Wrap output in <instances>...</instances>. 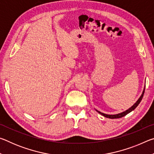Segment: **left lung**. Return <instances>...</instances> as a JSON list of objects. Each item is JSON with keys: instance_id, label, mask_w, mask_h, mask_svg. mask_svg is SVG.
Returning a JSON list of instances; mask_svg holds the SVG:
<instances>
[{"instance_id": "8db88e82", "label": "left lung", "mask_w": 154, "mask_h": 154, "mask_svg": "<svg viewBox=\"0 0 154 154\" xmlns=\"http://www.w3.org/2000/svg\"><path fill=\"white\" fill-rule=\"evenodd\" d=\"M145 86L144 88V89H143V91L142 92V94L140 95V96L139 97V98L138 99L136 103H135L133 105H132L131 107H130L128 109H127V110H126L125 111H123L122 112V113H118V114H114V115H109V114H105L104 113H102V112L99 111L98 110L96 111L98 112V113H100V115H102V116H103L104 117H105V118H110V119H116V118H122V117H124L126 116V115H127L128 113H130V112L134 110V109L137 107V106L139 105V104L140 103V101H141L142 98L143 97V94H144V92H145Z\"/></svg>"}]
</instances>
